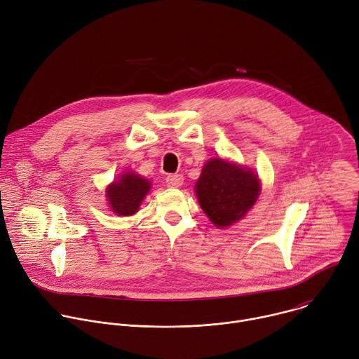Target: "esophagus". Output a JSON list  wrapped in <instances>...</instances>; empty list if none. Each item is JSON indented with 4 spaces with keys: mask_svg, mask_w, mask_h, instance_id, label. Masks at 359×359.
Masks as SVG:
<instances>
[{
    "mask_svg": "<svg viewBox=\"0 0 359 359\" xmlns=\"http://www.w3.org/2000/svg\"><path fill=\"white\" fill-rule=\"evenodd\" d=\"M183 176L182 175H169L166 177V186L168 187H180L183 184Z\"/></svg>",
    "mask_w": 359,
    "mask_h": 359,
    "instance_id": "obj_1",
    "label": "esophagus"
}]
</instances>
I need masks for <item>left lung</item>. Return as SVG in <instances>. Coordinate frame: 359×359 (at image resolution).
Returning <instances> with one entry per match:
<instances>
[{
	"label": "left lung",
	"instance_id": "8db88e82",
	"mask_svg": "<svg viewBox=\"0 0 359 359\" xmlns=\"http://www.w3.org/2000/svg\"><path fill=\"white\" fill-rule=\"evenodd\" d=\"M200 207L218 226L240 221L255 204L261 182L252 170L221 158L210 159L194 187Z\"/></svg>",
	"mask_w": 359,
	"mask_h": 359
}]
</instances>
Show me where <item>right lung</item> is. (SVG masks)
I'll list each match as a JSON object with an SVG mask.
<instances>
[{"label":"right lung","instance_id":"obj_1","mask_svg":"<svg viewBox=\"0 0 359 359\" xmlns=\"http://www.w3.org/2000/svg\"><path fill=\"white\" fill-rule=\"evenodd\" d=\"M149 190L151 182L148 179L134 172H127L107 187L105 196L111 211L116 215L127 217L140 210V205Z\"/></svg>","mask_w":359,"mask_h":359}]
</instances>
